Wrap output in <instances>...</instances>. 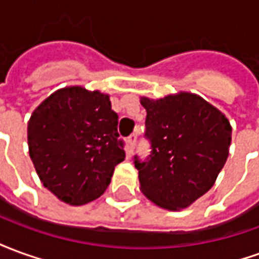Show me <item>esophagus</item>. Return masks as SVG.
Wrapping results in <instances>:
<instances>
[{
	"mask_svg": "<svg viewBox=\"0 0 259 259\" xmlns=\"http://www.w3.org/2000/svg\"><path fill=\"white\" fill-rule=\"evenodd\" d=\"M136 140H137V136L133 133V135L129 136V139H127V146H129V157L133 154V150H135L136 146Z\"/></svg>",
	"mask_w": 259,
	"mask_h": 259,
	"instance_id": "1",
	"label": "esophagus"
}]
</instances>
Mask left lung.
<instances>
[{"label":"left lung","mask_w":259,"mask_h":259,"mask_svg":"<svg viewBox=\"0 0 259 259\" xmlns=\"http://www.w3.org/2000/svg\"><path fill=\"white\" fill-rule=\"evenodd\" d=\"M146 108V136L152 151L137 158L140 190L155 205L180 211L215 185L229 157L232 126L226 115L189 91L152 100Z\"/></svg>","instance_id":"1"}]
</instances>
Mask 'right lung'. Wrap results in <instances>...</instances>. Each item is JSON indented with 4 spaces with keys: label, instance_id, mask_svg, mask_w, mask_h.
Masks as SVG:
<instances>
[{
    "label": "right lung",
    "instance_id": "right-lung-1",
    "mask_svg": "<svg viewBox=\"0 0 259 259\" xmlns=\"http://www.w3.org/2000/svg\"><path fill=\"white\" fill-rule=\"evenodd\" d=\"M109 94L81 85L59 89L27 122L29 155L42 186L79 206L97 200L126 157Z\"/></svg>",
    "mask_w": 259,
    "mask_h": 259
}]
</instances>
